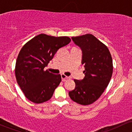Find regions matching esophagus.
<instances>
[{
    "label": "esophagus",
    "instance_id": "1",
    "mask_svg": "<svg viewBox=\"0 0 132 132\" xmlns=\"http://www.w3.org/2000/svg\"><path fill=\"white\" fill-rule=\"evenodd\" d=\"M61 79H62V81H63V82L66 81V80H68V79L69 78V77L66 76H65L64 75H61Z\"/></svg>",
    "mask_w": 132,
    "mask_h": 132
}]
</instances>
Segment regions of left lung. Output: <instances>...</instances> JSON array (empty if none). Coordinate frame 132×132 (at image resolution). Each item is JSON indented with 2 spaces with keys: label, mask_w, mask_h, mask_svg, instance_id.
<instances>
[{
  "label": "left lung",
  "mask_w": 132,
  "mask_h": 132,
  "mask_svg": "<svg viewBox=\"0 0 132 132\" xmlns=\"http://www.w3.org/2000/svg\"><path fill=\"white\" fill-rule=\"evenodd\" d=\"M71 39L82 50L85 76L74 80L76 87L69 95L78 104L89 105L99 99L108 86L113 72L112 59L108 48L91 34Z\"/></svg>",
  "instance_id": "1"
}]
</instances>
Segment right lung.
Here are the masks:
<instances>
[{"label":"right lung","mask_w":132,"mask_h":132,"mask_svg":"<svg viewBox=\"0 0 132 132\" xmlns=\"http://www.w3.org/2000/svg\"><path fill=\"white\" fill-rule=\"evenodd\" d=\"M70 42L68 37L40 34L22 47L16 59L15 73L18 84L29 101L40 104L51 99L61 77L44 68L57 51Z\"/></svg>","instance_id":"obj_1"}]
</instances>
